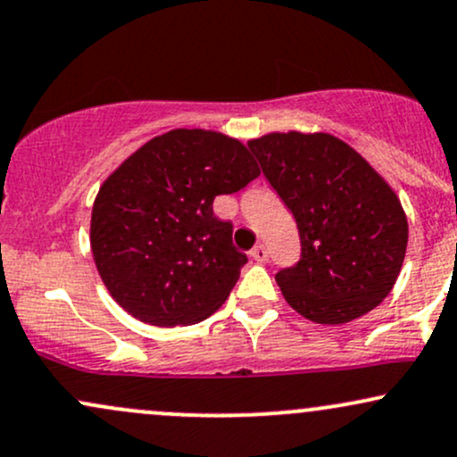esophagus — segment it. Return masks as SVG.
<instances>
[{
    "label": "esophagus",
    "instance_id": "1",
    "mask_svg": "<svg viewBox=\"0 0 457 457\" xmlns=\"http://www.w3.org/2000/svg\"><path fill=\"white\" fill-rule=\"evenodd\" d=\"M251 258H253L255 262H260V264H266V262H269V249H266L264 245H258V246H253V251H251Z\"/></svg>",
    "mask_w": 457,
    "mask_h": 457
}]
</instances>
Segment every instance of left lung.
<instances>
[{
  "label": "left lung",
  "instance_id": "obj_1",
  "mask_svg": "<svg viewBox=\"0 0 457 457\" xmlns=\"http://www.w3.org/2000/svg\"><path fill=\"white\" fill-rule=\"evenodd\" d=\"M246 145L296 219L301 260L275 275L290 307L318 324L378 307L408 245L406 212L385 178L328 133H269Z\"/></svg>",
  "mask_w": 457,
  "mask_h": 457
}]
</instances>
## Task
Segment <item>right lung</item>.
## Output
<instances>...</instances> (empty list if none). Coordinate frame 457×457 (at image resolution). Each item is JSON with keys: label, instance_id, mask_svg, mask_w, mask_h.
<instances>
[{"label": "right lung", "instance_id": "obj_1", "mask_svg": "<svg viewBox=\"0 0 457 457\" xmlns=\"http://www.w3.org/2000/svg\"><path fill=\"white\" fill-rule=\"evenodd\" d=\"M258 176L249 150L217 130L174 129L133 152L92 208L94 264L113 301L154 327L212 316L246 264L212 202Z\"/></svg>", "mask_w": 457, "mask_h": 457}]
</instances>
